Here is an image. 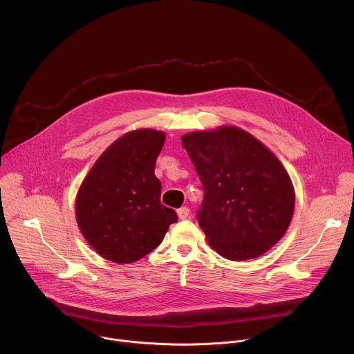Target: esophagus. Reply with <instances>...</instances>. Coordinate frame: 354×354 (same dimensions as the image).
I'll return each mask as SVG.
<instances>
[{
	"label": "esophagus",
	"mask_w": 354,
	"mask_h": 354,
	"mask_svg": "<svg viewBox=\"0 0 354 354\" xmlns=\"http://www.w3.org/2000/svg\"><path fill=\"white\" fill-rule=\"evenodd\" d=\"M189 214H190V210H189L187 207H180V209L178 210V217H179V220H186V218L189 217Z\"/></svg>",
	"instance_id": "34e87169"
}]
</instances>
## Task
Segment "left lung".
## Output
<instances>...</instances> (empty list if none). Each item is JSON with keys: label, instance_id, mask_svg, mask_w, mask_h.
Segmentation results:
<instances>
[{"label": "left lung", "instance_id": "left-lung-1", "mask_svg": "<svg viewBox=\"0 0 354 354\" xmlns=\"http://www.w3.org/2000/svg\"><path fill=\"white\" fill-rule=\"evenodd\" d=\"M205 189L197 221L230 261L254 259L286 234L294 212L291 179L272 151L232 126L182 136Z\"/></svg>", "mask_w": 354, "mask_h": 354}]
</instances>
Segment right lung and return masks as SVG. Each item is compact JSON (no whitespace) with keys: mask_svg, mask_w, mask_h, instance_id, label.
Listing matches in <instances>:
<instances>
[{"mask_svg":"<svg viewBox=\"0 0 354 354\" xmlns=\"http://www.w3.org/2000/svg\"><path fill=\"white\" fill-rule=\"evenodd\" d=\"M164 142V131H129L104 151L81 183L77 223L102 258L133 263L154 250L178 221L175 210L161 205L154 174Z\"/></svg>","mask_w":354,"mask_h":354,"instance_id":"obj_1","label":"right lung"}]
</instances>
